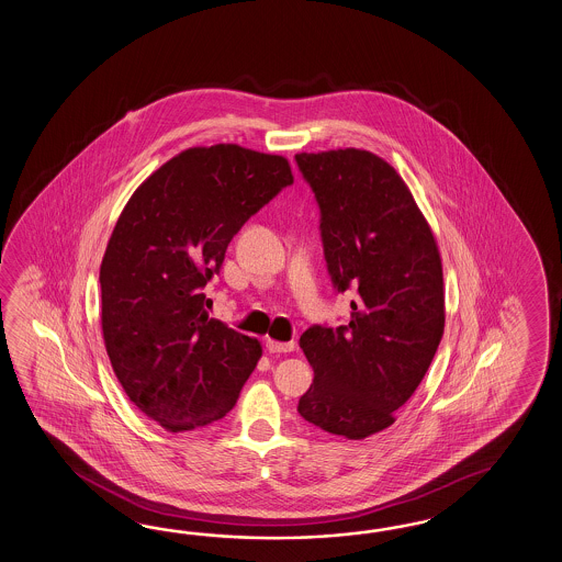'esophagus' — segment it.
Listing matches in <instances>:
<instances>
[{
    "mask_svg": "<svg viewBox=\"0 0 562 562\" xmlns=\"http://www.w3.org/2000/svg\"><path fill=\"white\" fill-rule=\"evenodd\" d=\"M266 348H268L270 353H289V351L294 349V341H273V339H268Z\"/></svg>",
    "mask_w": 562,
    "mask_h": 562,
    "instance_id": "1",
    "label": "esophagus"
}]
</instances>
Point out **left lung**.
Instances as JSON below:
<instances>
[{"label":"left lung","mask_w":562,"mask_h":562,"mask_svg":"<svg viewBox=\"0 0 562 562\" xmlns=\"http://www.w3.org/2000/svg\"><path fill=\"white\" fill-rule=\"evenodd\" d=\"M296 164L319 202L335 289L358 290L348 325L301 335L315 380L299 413L327 434L364 440L395 424L440 346V249L409 186L379 155L296 153Z\"/></svg>","instance_id":"left-lung-1"}]
</instances>
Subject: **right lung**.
<instances>
[{
  "label": "right lung",
  "mask_w": 562,
  "mask_h": 562,
  "mask_svg": "<svg viewBox=\"0 0 562 562\" xmlns=\"http://www.w3.org/2000/svg\"><path fill=\"white\" fill-rule=\"evenodd\" d=\"M292 182L282 155L190 147L122 209L100 266L104 346L124 393L167 431L223 419L258 366L261 344L209 317L202 289L245 221Z\"/></svg>",
  "instance_id": "add662e5"
}]
</instances>
